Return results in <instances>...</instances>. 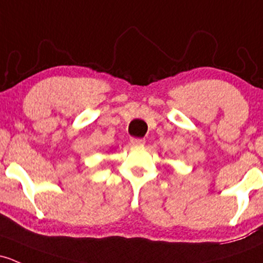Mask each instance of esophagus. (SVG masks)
Returning <instances> with one entry per match:
<instances>
[{"label":"esophagus","mask_w":263,"mask_h":263,"mask_svg":"<svg viewBox=\"0 0 263 263\" xmlns=\"http://www.w3.org/2000/svg\"><path fill=\"white\" fill-rule=\"evenodd\" d=\"M131 143H132V145H135V146L143 145V143H145V139H135V137H132Z\"/></svg>","instance_id":"34e87169"}]
</instances>
